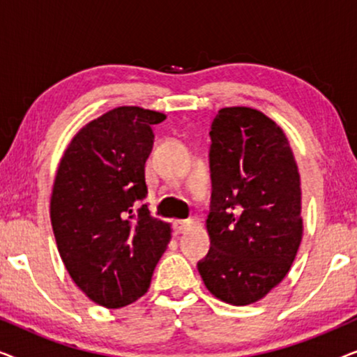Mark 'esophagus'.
I'll use <instances>...</instances> for the list:
<instances>
[{
	"label": "esophagus",
	"mask_w": 357,
	"mask_h": 357,
	"mask_svg": "<svg viewBox=\"0 0 357 357\" xmlns=\"http://www.w3.org/2000/svg\"><path fill=\"white\" fill-rule=\"evenodd\" d=\"M192 224L193 221H190V219H177V221H174V229L177 234H183L192 227Z\"/></svg>",
	"instance_id": "34e87169"
}]
</instances>
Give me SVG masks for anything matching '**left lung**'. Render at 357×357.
I'll list each match as a JSON object with an SVG mask.
<instances>
[{"label": "left lung", "mask_w": 357, "mask_h": 357, "mask_svg": "<svg viewBox=\"0 0 357 357\" xmlns=\"http://www.w3.org/2000/svg\"><path fill=\"white\" fill-rule=\"evenodd\" d=\"M209 136L211 248L198 271L219 301L248 305L284 280L299 250V169L284 131L252 107L219 110Z\"/></svg>", "instance_id": "left-lung-1"}]
</instances>
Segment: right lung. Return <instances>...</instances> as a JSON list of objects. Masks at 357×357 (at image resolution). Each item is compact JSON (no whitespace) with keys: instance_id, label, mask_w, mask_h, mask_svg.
<instances>
[{"instance_id":"right-lung-1","label":"right lung","mask_w":357,"mask_h":357,"mask_svg":"<svg viewBox=\"0 0 357 357\" xmlns=\"http://www.w3.org/2000/svg\"><path fill=\"white\" fill-rule=\"evenodd\" d=\"M165 115L116 107L77 131L58 164L50 219L58 252L75 284L92 302L120 309L146 294L170 242V224L136 211L148 187L151 126Z\"/></svg>"}]
</instances>
